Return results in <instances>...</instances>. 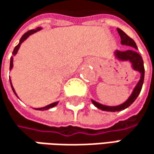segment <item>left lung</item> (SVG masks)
I'll list each match as a JSON object with an SVG mask.
<instances>
[{
    "label": "left lung",
    "instance_id": "left-lung-1",
    "mask_svg": "<svg viewBox=\"0 0 154 154\" xmlns=\"http://www.w3.org/2000/svg\"><path fill=\"white\" fill-rule=\"evenodd\" d=\"M117 31H118L119 35L121 36V43L122 45L130 46L132 48L128 49V50H124V51L116 50V51H114L112 56L119 62H128L130 64V66L132 68V70L139 72L140 79H139L138 82L136 84V86L134 87V88H133L130 96L128 97V99L121 105H118V106H106V105L98 103V102H97V101H95L94 99L91 98L92 104L97 108H98V109H100L102 111H106V112H120V111H122L126 108H128L129 106H131L134 103V101L137 99V97H138V95H139V93H140V91L142 89L143 83H144V61H143L142 57L137 52V47L136 45V42L130 37H128L122 30H121L120 28H117Z\"/></svg>",
    "mask_w": 154,
    "mask_h": 154
}]
</instances>
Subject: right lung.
Listing matches in <instances>:
<instances>
[{"label": "right lung", "instance_id": "obj_1", "mask_svg": "<svg viewBox=\"0 0 154 154\" xmlns=\"http://www.w3.org/2000/svg\"><path fill=\"white\" fill-rule=\"evenodd\" d=\"M42 29V27H37L36 29H32V30H30L28 32H26L22 37H21V39H20V41H19V43L14 48V50H13V52H12V57H10V70H12V68H13V60H14V57L17 54V51H18V49L20 48V46H21V44L28 38L30 35H32V34H33L34 32H39V31H41ZM10 85H11V88H12V90H13V92L15 93V95L17 97V93H16V90H15V88H14V87L12 85V82H11V80H10ZM58 102L59 101H57V102H54V103H51V104H49L48 106H43V107H41V108H34L35 110H40V111H43V110H48V109H50V108H52V107H55V106H57V104H58Z\"/></svg>", "mask_w": 154, "mask_h": 154}]
</instances>
